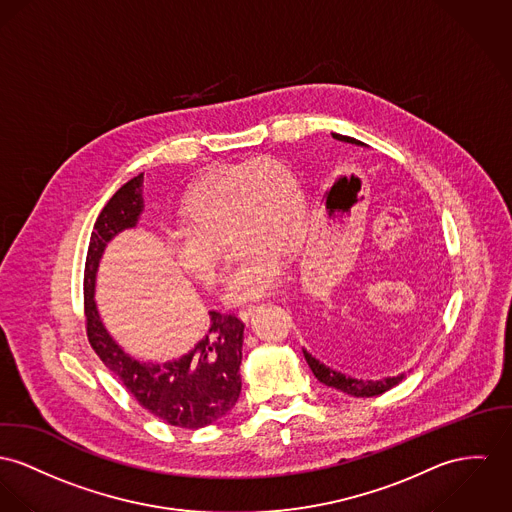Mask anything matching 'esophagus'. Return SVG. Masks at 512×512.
<instances>
[{
  "label": "esophagus",
  "mask_w": 512,
  "mask_h": 512,
  "mask_svg": "<svg viewBox=\"0 0 512 512\" xmlns=\"http://www.w3.org/2000/svg\"><path fill=\"white\" fill-rule=\"evenodd\" d=\"M257 308H259V304H249V306H243V308L239 310V317L247 321V319H249V315L253 314Z\"/></svg>",
  "instance_id": "esophagus-1"
}]
</instances>
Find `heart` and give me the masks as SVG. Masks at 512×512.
I'll use <instances>...</instances> for the list:
<instances>
[{"mask_svg":"<svg viewBox=\"0 0 512 512\" xmlns=\"http://www.w3.org/2000/svg\"><path fill=\"white\" fill-rule=\"evenodd\" d=\"M306 220L304 191L278 159H247L206 175L181 208L183 230L169 247L187 275L204 286L222 275L220 241L237 251L226 298L243 304L267 294L280 276V257L296 249Z\"/></svg>","mask_w":512,"mask_h":512,"instance_id":"1","label":"heart"}]
</instances>
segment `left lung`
Segmentation results:
<instances>
[{"label":"left lung","mask_w":512,"mask_h":512,"mask_svg":"<svg viewBox=\"0 0 512 512\" xmlns=\"http://www.w3.org/2000/svg\"><path fill=\"white\" fill-rule=\"evenodd\" d=\"M333 138H337L341 142L362 146V142L349 138V136H343V134H333ZM304 358L310 364L315 378L321 384H325L329 388H335V390H339L343 394L354 395V397H374V395L384 394V392L392 390L394 386H397L403 380V374L395 376V378H386V380H356V378H351V376H345V374L337 372L335 368H331L321 358H317L315 354L308 353V351H304Z\"/></svg>","instance_id":"1"}]
</instances>
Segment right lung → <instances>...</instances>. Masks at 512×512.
<instances>
[{
    "label": "right lung",
    "mask_w": 512,
    "mask_h": 512,
    "mask_svg": "<svg viewBox=\"0 0 512 512\" xmlns=\"http://www.w3.org/2000/svg\"><path fill=\"white\" fill-rule=\"evenodd\" d=\"M144 173L122 185L95 220L83 271V312L89 345L136 403L179 429H202L234 409L241 394L243 321L236 314L210 312L208 335L179 360L152 364L130 358L105 331L93 300L95 273L105 245L136 226L144 208Z\"/></svg>",
    "instance_id": "1"
}]
</instances>
